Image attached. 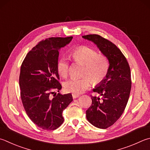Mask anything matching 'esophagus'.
<instances>
[{
    "label": "esophagus",
    "mask_w": 150,
    "mask_h": 150,
    "mask_svg": "<svg viewBox=\"0 0 150 150\" xmlns=\"http://www.w3.org/2000/svg\"><path fill=\"white\" fill-rule=\"evenodd\" d=\"M72 96H73V98H79L80 96V95L79 94H72Z\"/></svg>",
    "instance_id": "esophagus-1"
}]
</instances>
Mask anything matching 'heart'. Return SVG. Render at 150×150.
<instances>
[{
	"label": "heart",
	"mask_w": 150,
	"mask_h": 150,
	"mask_svg": "<svg viewBox=\"0 0 150 150\" xmlns=\"http://www.w3.org/2000/svg\"><path fill=\"white\" fill-rule=\"evenodd\" d=\"M74 61L84 65L81 79H71L64 83V90L67 92L79 94L88 88L91 82L94 85L101 84L107 76L109 62L106 56L98 54L97 51L88 47H79L71 52ZM69 62L65 57L58 59L56 69L61 77L66 78L69 73Z\"/></svg>",
	"instance_id": "obj_1"
}]
</instances>
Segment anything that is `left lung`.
<instances>
[{
	"mask_svg": "<svg viewBox=\"0 0 150 150\" xmlns=\"http://www.w3.org/2000/svg\"><path fill=\"white\" fill-rule=\"evenodd\" d=\"M93 42L109 61L107 76L93 91L102 97L91 96L92 104L86 111L87 120L99 129H107L120 118L131 89V75L129 63L115 45L98 35H84Z\"/></svg>",
	"mask_w": 150,
	"mask_h": 150,
	"instance_id": "8db88e82",
	"label": "left lung"
}]
</instances>
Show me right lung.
I'll list each match as a JSON object with an SVG mask.
<instances>
[{
  "label": "right lung",
  "instance_id": "1",
  "mask_svg": "<svg viewBox=\"0 0 150 150\" xmlns=\"http://www.w3.org/2000/svg\"><path fill=\"white\" fill-rule=\"evenodd\" d=\"M73 37H51L38 43L21 64L19 83L23 108L29 119L41 129L53 130L63 123L62 112L73 101L71 94H54L62 85L56 65L59 50Z\"/></svg>",
  "mask_w": 150,
  "mask_h": 150
}]
</instances>
